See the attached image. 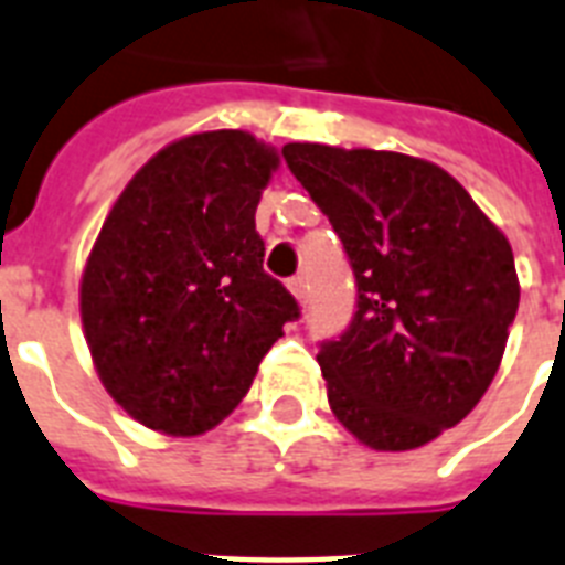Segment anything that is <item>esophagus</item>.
I'll list each match as a JSON object with an SVG mask.
<instances>
[{
	"label": "esophagus",
	"mask_w": 565,
	"mask_h": 565,
	"mask_svg": "<svg viewBox=\"0 0 565 565\" xmlns=\"http://www.w3.org/2000/svg\"><path fill=\"white\" fill-rule=\"evenodd\" d=\"M287 290L296 296L298 305H307V278L305 275H296V278H290V281H287Z\"/></svg>",
	"instance_id": "esophagus-1"
}]
</instances>
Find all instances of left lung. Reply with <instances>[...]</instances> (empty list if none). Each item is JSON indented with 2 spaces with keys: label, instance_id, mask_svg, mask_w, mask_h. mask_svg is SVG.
I'll return each mask as SVG.
<instances>
[{
  "label": "left lung",
  "instance_id": "left-lung-1",
  "mask_svg": "<svg viewBox=\"0 0 565 565\" xmlns=\"http://www.w3.org/2000/svg\"><path fill=\"white\" fill-rule=\"evenodd\" d=\"M281 153L356 278L354 322L316 356L330 412L371 449L435 441L497 377L520 307L511 243L426 159L316 141Z\"/></svg>",
  "mask_w": 565,
  "mask_h": 565
}]
</instances>
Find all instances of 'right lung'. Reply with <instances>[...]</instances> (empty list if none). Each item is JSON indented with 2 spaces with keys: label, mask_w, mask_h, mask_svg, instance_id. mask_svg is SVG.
<instances>
[{
  "label": "right lung",
  "mask_w": 565,
  "mask_h": 565,
  "mask_svg": "<svg viewBox=\"0 0 565 565\" xmlns=\"http://www.w3.org/2000/svg\"><path fill=\"white\" fill-rule=\"evenodd\" d=\"M278 150L246 130L171 141L127 182L81 275V322L109 397L194 438L246 397L296 298L264 273L255 209Z\"/></svg>",
  "instance_id": "1"
}]
</instances>
